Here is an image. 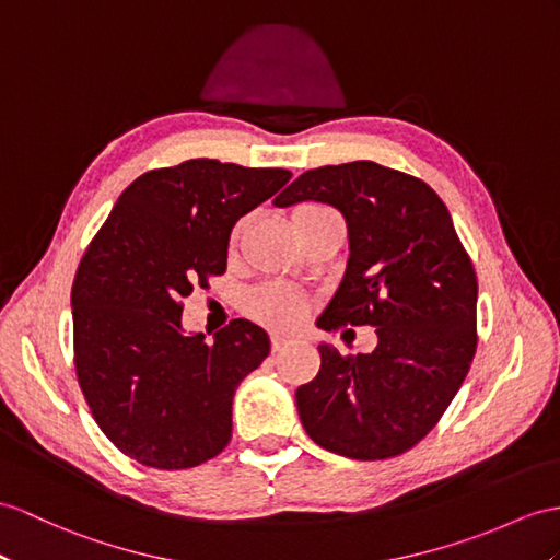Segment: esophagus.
<instances>
[{
    "label": "esophagus",
    "instance_id": "34e87169",
    "mask_svg": "<svg viewBox=\"0 0 560 560\" xmlns=\"http://www.w3.org/2000/svg\"><path fill=\"white\" fill-rule=\"evenodd\" d=\"M290 345V337H284V335H270V347H272V351H280V349H284Z\"/></svg>",
    "mask_w": 560,
    "mask_h": 560
}]
</instances>
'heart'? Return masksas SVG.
<instances>
[{"mask_svg":"<svg viewBox=\"0 0 560 560\" xmlns=\"http://www.w3.org/2000/svg\"><path fill=\"white\" fill-rule=\"evenodd\" d=\"M325 211L330 209L320 207V203H299V207L292 211V223L299 225L302 221H306V218L325 213ZM237 240H240V225L233 230V235H230V247H235ZM308 308H311L308 296L282 282H264L244 296V311H247L254 320H258L266 327H272V330H292L294 325H299L308 316Z\"/></svg>","mask_w":560,"mask_h":560,"instance_id":"heart-1","label":"heart"}]
</instances>
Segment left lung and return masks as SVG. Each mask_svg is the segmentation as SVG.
I'll return each instance as SVG.
<instances>
[{
  "label": "left lung",
  "instance_id": "1",
  "mask_svg": "<svg viewBox=\"0 0 560 560\" xmlns=\"http://www.w3.org/2000/svg\"><path fill=\"white\" fill-rule=\"evenodd\" d=\"M316 199L342 211L349 261L318 327L373 325L377 347L342 357L296 389L308 438L327 452L385 460L438 425L477 349V276L438 192L401 171L351 161L302 173L276 207Z\"/></svg>",
  "mask_w": 560,
  "mask_h": 560
}]
</instances>
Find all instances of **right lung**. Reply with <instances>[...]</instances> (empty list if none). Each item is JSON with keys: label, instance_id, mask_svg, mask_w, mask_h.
I'll list each match as a JSON object with an SVG mask.
<instances>
[{"label": "right lung", "instance_id": "1", "mask_svg": "<svg viewBox=\"0 0 560 560\" xmlns=\"http://www.w3.org/2000/svg\"><path fill=\"white\" fill-rule=\"evenodd\" d=\"M284 168L189 159L132 180L73 280V363L92 418L142 466L185 470L233 438L235 389L270 351L235 318L185 335L183 299L228 266L230 230L288 185Z\"/></svg>", "mask_w": 560, "mask_h": 560}]
</instances>
